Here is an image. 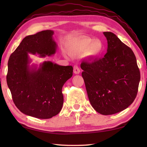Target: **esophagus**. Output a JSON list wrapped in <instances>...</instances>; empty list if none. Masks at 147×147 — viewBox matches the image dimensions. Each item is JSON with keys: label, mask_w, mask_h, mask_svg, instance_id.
I'll return each instance as SVG.
<instances>
[{"label": "esophagus", "mask_w": 147, "mask_h": 147, "mask_svg": "<svg viewBox=\"0 0 147 147\" xmlns=\"http://www.w3.org/2000/svg\"><path fill=\"white\" fill-rule=\"evenodd\" d=\"M74 71V74H78L80 73V70L79 67L77 65H74V71Z\"/></svg>", "instance_id": "1"}]
</instances>
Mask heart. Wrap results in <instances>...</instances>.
<instances>
[{"mask_svg":"<svg viewBox=\"0 0 147 147\" xmlns=\"http://www.w3.org/2000/svg\"><path fill=\"white\" fill-rule=\"evenodd\" d=\"M73 50L79 54L88 53L89 56L94 58L102 53L103 45L98 40L93 41L90 38H82L76 42L73 47Z\"/></svg>","mask_w":147,"mask_h":147,"instance_id":"obj_1","label":"heart"}]
</instances>
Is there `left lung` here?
I'll return each instance as SVG.
<instances>
[{
	"mask_svg": "<svg viewBox=\"0 0 147 147\" xmlns=\"http://www.w3.org/2000/svg\"><path fill=\"white\" fill-rule=\"evenodd\" d=\"M103 34L108 41L102 58L83 61L82 75L89 102L98 113L112 115L132 104L138 91L140 72L131 49L111 32Z\"/></svg>",
	"mask_w": 147,
	"mask_h": 147,
	"instance_id": "1",
	"label": "left lung"
}]
</instances>
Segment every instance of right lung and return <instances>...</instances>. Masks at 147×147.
Masks as SVG:
<instances>
[{"label":"right lung","instance_id":"1","mask_svg":"<svg viewBox=\"0 0 147 147\" xmlns=\"http://www.w3.org/2000/svg\"><path fill=\"white\" fill-rule=\"evenodd\" d=\"M54 33L47 30L25 37L8 63L7 84L14 104L23 113L38 119H50L59 113L63 104L62 87L73 76L72 66L51 61L39 67L30 65L32 60L28 54L45 58L56 53Z\"/></svg>","mask_w":147,"mask_h":147}]
</instances>
